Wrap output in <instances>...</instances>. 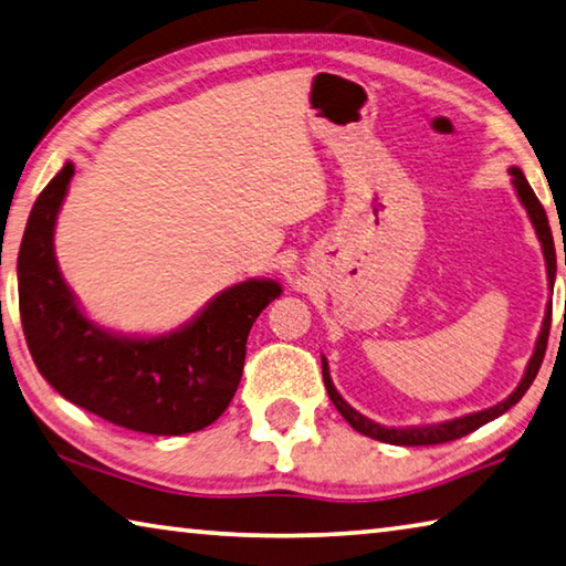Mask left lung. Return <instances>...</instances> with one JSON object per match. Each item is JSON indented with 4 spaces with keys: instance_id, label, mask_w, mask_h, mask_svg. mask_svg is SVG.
Segmentation results:
<instances>
[{
    "instance_id": "1",
    "label": "left lung",
    "mask_w": 566,
    "mask_h": 566,
    "mask_svg": "<svg viewBox=\"0 0 566 566\" xmlns=\"http://www.w3.org/2000/svg\"><path fill=\"white\" fill-rule=\"evenodd\" d=\"M510 174H512L514 188H517L520 201L524 203V208H527L534 231H537V235H539L544 261H547L549 289H554V275H557V255H554V241H552V228H549V221H547V213H544L539 198L534 196V191L527 184V178H524L520 168L512 166ZM549 325H552V303L547 305V315H544L542 333L537 338V348H534V355H532V360L527 365V373H524V378L517 385V390H514L507 400L494 405V408L464 415V418H458V420H448V422H440V424H424V428H382V424L368 420L358 410H353L350 405L340 398V392L335 390V385L331 380L328 360H325V358H323V382H325V390H328V395H331L333 405L338 408L343 418L350 422V428L363 432V434H368V438H373V440H380V442H388V444H402V448H418V444H440V442L460 440V438H464V434L480 430L484 422L500 418V415L507 412L512 405H517L522 400V395L530 390V385L534 382V378H537V373H539V365L544 360V350H547V340H549Z\"/></svg>"
}]
</instances>
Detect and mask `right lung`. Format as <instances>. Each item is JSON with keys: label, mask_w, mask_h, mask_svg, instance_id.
<instances>
[{"label": "right lung", "mask_w": 566, "mask_h": 566, "mask_svg": "<svg viewBox=\"0 0 566 566\" xmlns=\"http://www.w3.org/2000/svg\"><path fill=\"white\" fill-rule=\"evenodd\" d=\"M74 166L39 193L19 248V315L39 373L102 420L146 434H186L221 418L243 375L245 340L275 281H245L161 338H118L78 311L54 258V223Z\"/></svg>", "instance_id": "add662e5"}]
</instances>
